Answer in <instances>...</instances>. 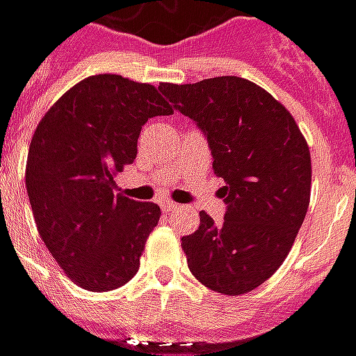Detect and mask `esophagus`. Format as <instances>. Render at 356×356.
<instances>
[{"instance_id":"34e87169","label":"esophagus","mask_w":356,"mask_h":356,"mask_svg":"<svg viewBox=\"0 0 356 356\" xmlns=\"http://www.w3.org/2000/svg\"><path fill=\"white\" fill-rule=\"evenodd\" d=\"M162 209L163 211H173V209H179V204L171 200H162Z\"/></svg>"}]
</instances>
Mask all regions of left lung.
<instances>
[{
  "instance_id": "left-lung-1",
  "label": "left lung",
  "mask_w": 356,
  "mask_h": 356,
  "mask_svg": "<svg viewBox=\"0 0 356 356\" xmlns=\"http://www.w3.org/2000/svg\"><path fill=\"white\" fill-rule=\"evenodd\" d=\"M173 108L208 135L213 173L225 179L223 223L200 211L181 246L194 278L242 296L275 275L290 254L311 200V152L282 102L254 81L219 76L160 83Z\"/></svg>"
}]
</instances>
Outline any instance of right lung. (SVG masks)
I'll return each instance as SVG.
<instances>
[{"mask_svg":"<svg viewBox=\"0 0 356 356\" xmlns=\"http://www.w3.org/2000/svg\"><path fill=\"white\" fill-rule=\"evenodd\" d=\"M171 112L154 86L97 74L68 89L35 127L26 160L35 227L83 290H116L139 270L162 211L114 194V177L135 160L148 118Z\"/></svg>","mask_w":356,"mask_h":356,"instance_id":"right-lung-1","label":"right lung"}]
</instances>
